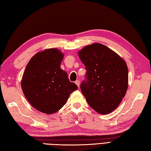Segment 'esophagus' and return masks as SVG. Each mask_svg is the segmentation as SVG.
Instances as JSON below:
<instances>
[{"label":"esophagus","instance_id":"esophagus-1","mask_svg":"<svg viewBox=\"0 0 151 151\" xmlns=\"http://www.w3.org/2000/svg\"><path fill=\"white\" fill-rule=\"evenodd\" d=\"M75 84L77 85V86L79 88V86H80V81H75Z\"/></svg>","mask_w":151,"mask_h":151}]
</instances>
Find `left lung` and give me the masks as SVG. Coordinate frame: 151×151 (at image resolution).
<instances>
[{
	"label": "left lung",
	"mask_w": 151,
	"mask_h": 151,
	"mask_svg": "<svg viewBox=\"0 0 151 151\" xmlns=\"http://www.w3.org/2000/svg\"><path fill=\"white\" fill-rule=\"evenodd\" d=\"M78 56L87 70L81 85L82 94L94 110L110 114L119 105L127 91L126 62L114 51L98 43L83 48Z\"/></svg>",
	"instance_id": "obj_1"
}]
</instances>
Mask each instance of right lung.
<instances>
[{
    "mask_svg": "<svg viewBox=\"0 0 151 151\" xmlns=\"http://www.w3.org/2000/svg\"><path fill=\"white\" fill-rule=\"evenodd\" d=\"M63 54L57 49L37 53L25 69L21 88L28 101L42 113L52 114L66 103L70 94L78 89L60 68Z\"/></svg>",
    "mask_w": 151,
    "mask_h": 151,
    "instance_id": "right-lung-1",
    "label": "right lung"
}]
</instances>
